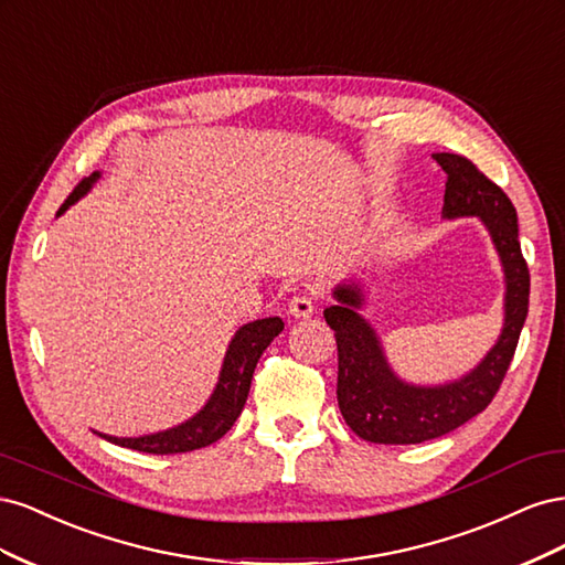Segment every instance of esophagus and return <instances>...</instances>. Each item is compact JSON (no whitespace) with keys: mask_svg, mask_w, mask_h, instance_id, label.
Instances as JSON below:
<instances>
[{"mask_svg":"<svg viewBox=\"0 0 565 565\" xmlns=\"http://www.w3.org/2000/svg\"><path fill=\"white\" fill-rule=\"evenodd\" d=\"M316 311V301L311 295H297L292 301H289V313L295 318H309Z\"/></svg>","mask_w":565,"mask_h":565,"instance_id":"esophagus-1","label":"esophagus"}]
</instances>
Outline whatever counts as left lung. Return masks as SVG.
<instances>
[{"label":"left lung","mask_w":565,"mask_h":565,"mask_svg":"<svg viewBox=\"0 0 565 565\" xmlns=\"http://www.w3.org/2000/svg\"><path fill=\"white\" fill-rule=\"evenodd\" d=\"M434 160L448 174L443 216H481L500 252L507 278L504 330L483 363L465 380L434 388L409 386L388 370L377 337L355 313L363 301L361 289L337 287L339 303L324 309V320L337 339L339 409L355 436L382 446H413L446 436L483 413L504 382L527 316L530 270L519 243L514 204L469 158L436 152Z\"/></svg>","instance_id":"left-lung-1"}]
</instances>
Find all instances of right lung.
<instances>
[{"label": "right lung", "mask_w": 565, "mask_h": 565, "mask_svg": "<svg viewBox=\"0 0 565 565\" xmlns=\"http://www.w3.org/2000/svg\"><path fill=\"white\" fill-rule=\"evenodd\" d=\"M96 179L98 174L82 179L75 185V191L61 204L58 214H63L73 202H77L84 193H87L89 185ZM282 328L285 322L280 318H262V320L243 324L231 341L224 367H221L218 384L212 393L210 403L204 405L193 419H188L185 424L177 426V429L141 436V438H115L104 434L98 436H104L106 440L115 443V446L148 452V455H177V452H191L204 446H212L214 440H218L231 429L237 415L243 413L254 367L259 363V358L270 341L282 332Z\"/></svg>", "instance_id": "1"}]
</instances>
